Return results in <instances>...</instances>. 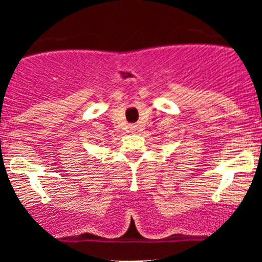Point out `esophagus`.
<instances>
[{"label": "esophagus", "mask_w": 262, "mask_h": 262, "mask_svg": "<svg viewBox=\"0 0 262 262\" xmlns=\"http://www.w3.org/2000/svg\"><path fill=\"white\" fill-rule=\"evenodd\" d=\"M135 130H137V127H132L130 128V132H135Z\"/></svg>", "instance_id": "esophagus-1"}]
</instances>
